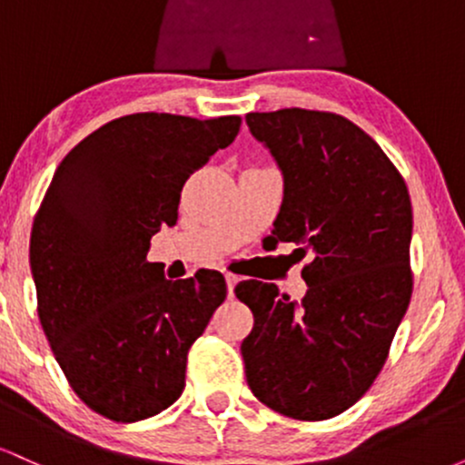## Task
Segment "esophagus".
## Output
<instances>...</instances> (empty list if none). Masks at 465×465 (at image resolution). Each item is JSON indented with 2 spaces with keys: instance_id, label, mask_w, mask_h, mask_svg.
Listing matches in <instances>:
<instances>
[{
  "instance_id": "1",
  "label": "esophagus",
  "mask_w": 465,
  "mask_h": 465,
  "mask_svg": "<svg viewBox=\"0 0 465 465\" xmlns=\"http://www.w3.org/2000/svg\"><path fill=\"white\" fill-rule=\"evenodd\" d=\"M225 282H227V292H229V297H233V288H236V284L240 282V277L227 273V275H225Z\"/></svg>"
}]
</instances>
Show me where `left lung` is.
<instances>
[{"label": "left lung", "instance_id": "1", "mask_svg": "<svg viewBox=\"0 0 465 465\" xmlns=\"http://www.w3.org/2000/svg\"><path fill=\"white\" fill-rule=\"evenodd\" d=\"M273 154L284 199L277 242L311 258L302 302L249 280L236 297L253 312L240 345L253 396L295 420H328L359 400L385 365L411 302L413 212L382 148L345 117L308 109L247 114Z\"/></svg>", "mask_w": 465, "mask_h": 465}]
</instances>
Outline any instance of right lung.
Wrapping results in <instances>:
<instances>
[{"mask_svg": "<svg viewBox=\"0 0 465 465\" xmlns=\"http://www.w3.org/2000/svg\"><path fill=\"white\" fill-rule=\"evenodd\" d=\"M238 131V115H124L52 177L30 236L39 319L69 385L104 418H153L183 393L188 350L225 302V277L165 280L146 255L177 223L190 174Z\"/></svg>", "mask_w": 465, "mask_h": 465, "instance_id": "1", "label": "right lung"}]
</instances>
